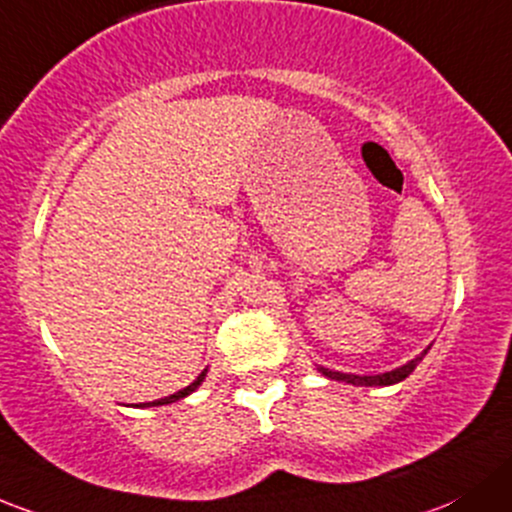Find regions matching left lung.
Wrapping results in <instances>:
<instances>
[{"label":"left lung","instance_id":"8db88e82","mask_svg":"<svg viewBox=\"0 0 512 512\" xmlns=\"http://www.w3.org/2000/svg\"><path fill=\"white\" fill-rule=\"evenodd\" d=\"M432 346L424 348L422 353L417 355V358L407 360L405 365H400V368L395 370H387V373H378V375H353V373H341V370H331V368H324V365H316V370H319L321 375H326L328 380H338V383H348V385H363V387H385V385H395V383H402V380L407 378V375L412 373L414 368H417L419 360L427 355V351Z\"/></svg>","mask_w":512,"mask_h":512}]
</instances>
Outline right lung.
<instances>
[{
	"mask_svg": "<svg viewBox=\"0 0 512 512\" xmlns=\"http://www.w3.org/2000/svg\"><path fill=\"white\" fill-rule=\"evenodd\" d=\"M206 375H208V368L203 370V373L198 375V378L193 380L191 385L184 387V390L174 392V395H169V397H161V400H154V402H142V405H137V407H159V405H171V402H179V400H184V397H188V395H191V392H196L198 387H201L203 380H206Z\"/></svg>",
	"mask_w": 512,
	"mask_h": 512,
	"instance_id": "obj_1",
	"label": "right lung"
}]
</instances>
